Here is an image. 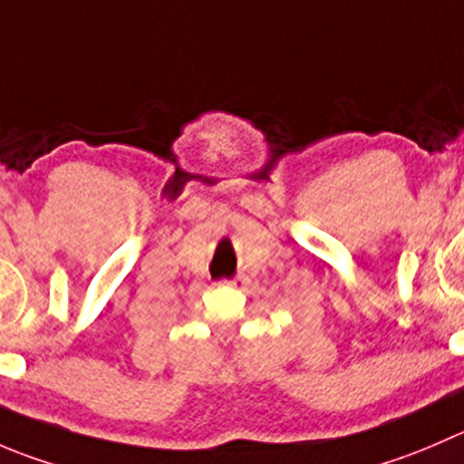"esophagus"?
<instances>
[{
  "label": "esophagus",
  "mask_w": 464,
  "mask_h": 464,
  "mask_svg": "<svg viewBox=\"0 0 464 464\" xmlns=\"http://www.w3.org/2000/svg\"><path fill=\"white\" fill-rule=\"evenodd\" d=\"M246 281H249L246 276H237V278H231V281H222V283H227V285H245Z\"/></svg>",
  "instance_id": "esophagus-1"
}]
</instances>
